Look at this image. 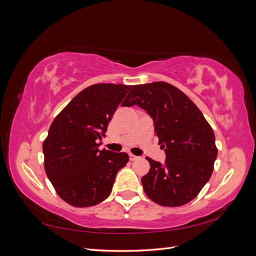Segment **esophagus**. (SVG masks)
Segmentation results:
<instances>
[{"mask_svg": "<svg viewBox=\"0 0 256 256\" xmlns=\"http://www.w3.org/2000/svg\"><path fill=\"white\" fill-rule=\"evenodd\" d=\"M138 157L135 156V155H132V154H130V162H134V160H138Z\"/></svg>", "mask_w": 256, "mask_h": 256, "instance_id": "obj_1", "label": "esophagus"}]
</instances>
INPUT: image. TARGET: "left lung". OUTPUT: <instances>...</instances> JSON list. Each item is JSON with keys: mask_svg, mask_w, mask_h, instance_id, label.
<instances>
[{"mask_svg": "<svg viewBox=\"0 0 256 256\" xmlns=\"http://www.w3.org/2000/svg\"><path fill=\"white\" fill-rule=\"evenodd\" d=\"M138 106L154 121L164 164L147 157L142 178L146 195L162 206L191 202L208 182L217 158L215 134L203 114L180 89L164 82L133 86L123 106Z\"/></svg>", "mask_w": 256, "mask_h": 256, "instance_id": "left-lung-1", "label": "left lung"}]
</instances>
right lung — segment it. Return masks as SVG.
Here are the masks:
<instances>
[{
  "label": "right lung",
  "mask_w": 256,
  "mask_h": 256,
  "mask_svg": "<svg viewBox=\"0 0 256 256\" xmlns=\"http://www.w3.org/2000/svg\"><path fill=\"white\" fill-rule=\"evenodd\" d=\"M132 86L96 84L82 90L53 120L44 142V169L60 198L75 207L110 195L126 152L99 150L112 116Z\"/></svg>",
  "instance_id": "add662e5"
}]
</instances>
